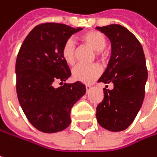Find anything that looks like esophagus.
Masks as SVG:
<instances>
[{"instance_id": "esophagus-1", "label": "esophagus", "mask_w": 157, "mask_h": 157, "mask_svg": "<svg viewBox=\"0 0 157 157\" xmlns=\"http://www.w3.org/2000/svg\"><path fill=\"white\" fill-rule=\"evenodd\" d=\"M91 88H92V86H91V85H86V91H89Z\"/></svg>"}]
</instances>
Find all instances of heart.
<instances>
[{
	"mask_svg": "<svg viewBox=\"0 0 157 157\" xmlns=\"http://www.w3.org/2000/svg\"><path fill=\"white\" fill-rule=\"evenodd\" d=\"M81 42L89 46L95 52V57L104 61L106 58L105 48L107 41L105 36L98 31H87L80 36ZM62 59L68 65L72 66L76 62V46L72 39H68L63 44L61 51ZM101 73L99 64L94 63L91 65H78L72 70L73 78L82 83H91Z\"/></svg>",
	"mask_w": 157,
	"mask_h": 157,
	"instance_id": "b5f03b06",
	"label": "heart"
}]
</instances>
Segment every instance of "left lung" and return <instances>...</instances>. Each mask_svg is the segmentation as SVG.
Returning a JSON list of instances; mask_svg holds the SVG:
<instances>
[{
	"label": "left lung",
	"mask_w": 157,
	"mask_h": 157,
	"mask_svg": "<svg viewBox=\"0 0 157 157\" xmlns=\"http://www.w3.org/2000/svg\"><path fill=\"white\" fill-rule=\"evenodd\" d=\"M96 29L112 44L110 62L98 82L113 83V89L104 88V99L96 107L95 115L103 128L121 131L133 122L145 97L146 58L140 41L127 28L112 24Z\"/></svg>",
	"instance_id": "8db88e82"
}]
</instances>
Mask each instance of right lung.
Here are the masks:
<instances>
[{"label":"right lung","mask_w":157,"mask_h":157,"mask_svg":"<svg viewBox=\"0 0 157 157\" xmlns=\"http://www.w3.org/2000/svg\"><path fill=\"white\" fill-rule=\"evenodd\" d=\"M60 23H42L33 28L18 51L16 90L18 102L29 122L42 132L54 133L71 124V112L86 93L77 81L62 84L71 72L62 59L63 44L81 30ZM61 81L55 89L53 83Z\"/></svg>","instance_id":"right-lung-1"}]
</instances>
